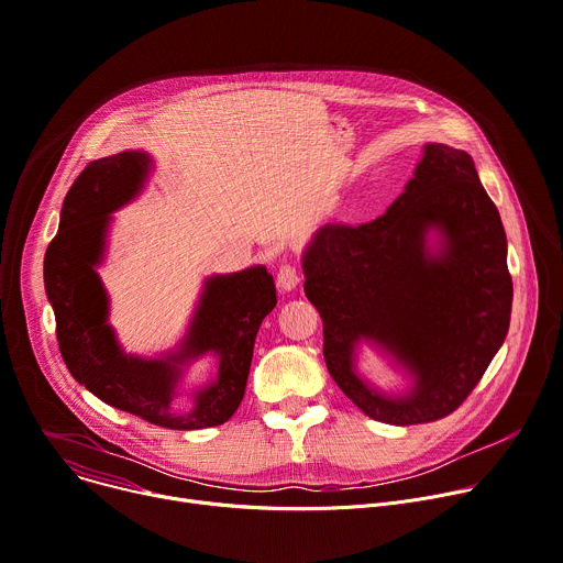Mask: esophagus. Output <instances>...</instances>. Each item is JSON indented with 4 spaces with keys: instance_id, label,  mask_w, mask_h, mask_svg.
I'll list each match as a JSON object with an SVG mask.
<instances>
[{
    "instance_id": "1",
    "label": "esophagus",
    "mask_w": 563,
    "mask_h": 563,
    "mask_svg": "<svg viewBox=\"0 0 563 563\" xmlns=\"http://www.w3.org/2000/svg\"><path fill=\"white\" fill-rule=\"evenodd\" d=\"M297 284H299V275H297L295 266L284 264V266L279 268V273H277V286H279V290H284V292L295 290Z\"/></svg>"
}]
</instances>
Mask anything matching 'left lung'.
I'll use <instances>...</instances> for the list:
<instances>
[{
    "mask_svg": "<svg viewBox=\"0 0 563 563\" xmlns=\"http://www.w3.org/2000/svg\"><path fill=\"white\" fill-rule=\"evenodd\" d=\"M331 378L367 417L412 426L451 415L503 347L511 277L500 213L468 153L426 144L383 216L327 223L301 254ZM369 343L411 380L385 394L357 372Z\"/></svg>",
    "mask_w": 563,
    "mask_h": 563,
    "instance_id": "left-lung-1",
    "label": "left lung"
}]
</instances>
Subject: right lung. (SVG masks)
Masks as SVG:
<instances>
[{
	"instance_id": "obj_1",
	"label": "right lung",
	"mask_w": 563,
	"mask_h": 563,
	"mask_svg": "<svg viewBox=\"0 0 563 563\" xmlns=\"http://www.w3.org/2000/svg\"><path fill=\"white\" fill-rule=\"evenodd\" d=\"M153 166L146 151H123L90 162L67 191L58 234L45 254L58 347L71 376L112 408L173 430L221 426L245 395L256 331L277 305L275 282L266 266L211 275L176 347L153 358L125 354L108 322L110 297L97 268L112 213L144 191ZM202 355L214 356V376L183 391L184 372ZM183 394L192 401L187 411L175 408Z\"/></svg>"
}]
</instances>
